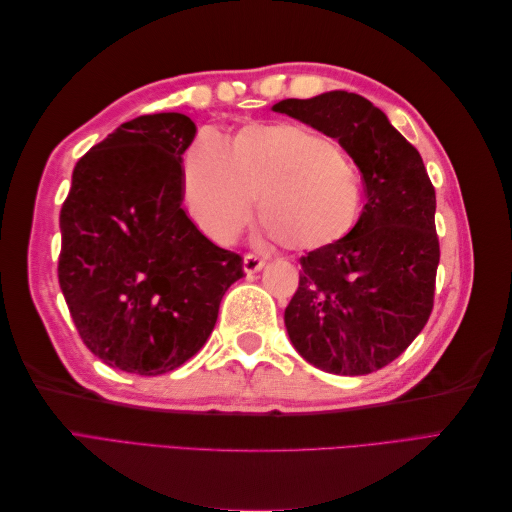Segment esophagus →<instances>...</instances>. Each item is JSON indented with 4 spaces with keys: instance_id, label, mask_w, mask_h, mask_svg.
I'll return each mask as SVG.
<instances>
[{
    "instance_id": "1",
    "label": "esophagus",
    "mask_w": 512,
    "mask_h": 512,
    "mask_svg": "<svg viewBox=\"0 0 512 512\" xmlns=\"http://www.w3.org/2000/svg\"><path fill=\"white\" fill-rule=\"evenodd\" d=\"M262 267H265V260L254 256V254H247V256L243 258V271H245L247 275L258 273Z\"/></svg>"
}]
</instances>
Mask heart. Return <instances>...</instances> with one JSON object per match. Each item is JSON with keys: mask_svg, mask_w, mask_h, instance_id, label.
Listing matches in <instances>:
<instances>
[{"mask_svg": "<svg viewBox=\"0 0 512 512\" xmlns=\"http://www.w3.org/2000/svg\"><path fill=\"white\" fill-rule=\"evenodd\" d=\"M290 250H320L346 239L363 213V183L331 138L297 123H252L226 147L200 134L183 158V200L194 224L230 243L252 220Z\"/></svg>", "mask_w": 512, "mask_h": 512, "instance_id": "b5f03b06", "label": "heart"}]
</instances>
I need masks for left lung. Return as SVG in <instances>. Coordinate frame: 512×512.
<instances>
[{
    "label": "left lung",
    "instance_id": "left-lung-1",
    "mask_svg": "<svg viewBox=\"0 0 512 512\" xmlns=\"http://www.w3.org/2000/svg\"><path fill=\"white\" fill-rule=\"evenodd\" d=\"M273 111L337 138L367 196L346 239L301 256L299 288L284 312L288 337L322 371L371 374L414 342L433 309L436 190L421 153L363 96L327 91Z\"/></svg>",
    "mask_w": 512,
    "mask_h": 512
}]
</instances>
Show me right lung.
<instances>
[{
	"instance_id": "obj_1",
	"label": "right lung",
	"mask_w": 512,
	"mask_h": 512,
	"mask_svg": "<svg viewBox=\"0 0 512 512\" xmlns=\"http://www.w3.org/2000/svg\"><path fill=\"white\" fill-rule=\"evenodd\" d=\"M196 126L143 115L76 162L59 213V286L83 344L128 374L160 376L205 346L239 254L211 243L181 209V156Z\"/></svg>"
}]
</instances>
